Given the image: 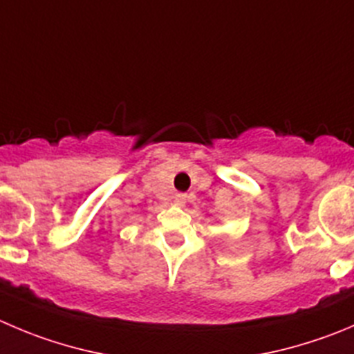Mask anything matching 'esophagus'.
<instances>
[{"instance_id": "34e87169", "label": "esophagus", "mask_w": 354, "mask_h": 354, "mask_svg": "<svg viewBox=\"0 0 354 354\" xmlns=\"http://www.w3.org/2000/svg\"><path fill=\"white\" fill-rule=\"evenodd\" d=\"M186 194H177V196H175V203L179 205V207H184V205H186Z\"/></svg>"}]
</instances>
